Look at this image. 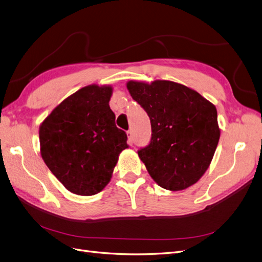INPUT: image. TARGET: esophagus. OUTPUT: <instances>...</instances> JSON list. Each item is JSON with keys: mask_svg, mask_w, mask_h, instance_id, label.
<instances>
[{"mask_svg": "<svg viewBox=\"0 0 262 262\" xmlns=\"http://www.w3.org/2000/svg\"><path fill=\"white\" fill-rule=\"evenodd\" d=\"M127 141H128V143L130 144V146H132V144H133V142H134V138H133V134H132V132L130 130H128L127 132Z\"/></svg>", "mask_w": 262, "mask_h": 262, "instance_id": "1", "label": "esophagus"}]
</instances>
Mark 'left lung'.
Returning <instances> with one entry per match:
<instances>
[{
  "label": "left lung",
  "mask_w": 262,
  "mask_h": 262,
  "mask_svg": "<svg viewBox=\"0 0 262 262\" xmlns=\"http://www.w3.org/2000/svg\"><path fill=\"white\" fill-rule=\"evenodd\" d=\"M126 86L150 118L151 141L138 156L152 179L170 191L194 185L209 167L220 138L216 106L171 81H129Z\"/></svg>",
  "instance_id": "1"
}]
</instances>
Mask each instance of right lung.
I'll return each instance as SVG.
<instances>
[{"instance_id": "right-lung-1", "label": "right lung", "mask_w": 262, "mask_h": 262, "mask_svg": "<svg viewBox=\"0 0 262 262\" xmlns=\"http://www.w3.org/2000/svg\"><path fill=\"white\" fill-rule=\"evenodd\" d=\"M110 85L85 86L58 104L38 130L41 156L67 190L90 196L108 185L127 135L115 125Z\"/></svg>"}]
</instances>
